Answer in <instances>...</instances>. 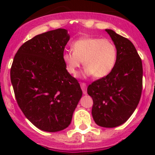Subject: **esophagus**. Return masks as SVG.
I'll return each mask as SVG.
<instances>
[{
    "instance_id": "1",
    "label": "esophagus",
    "mask_w": 155,
    "mask_h": 155,
    "mask_svg": "<svg viewBox=\"0 0 155 155\" xmlns=\"http://www.w3.org/2000/svg\"><path fill=\"white\" fill-rule=\"evenodd\" d=\"M80 86H81V89L83 91L84 94H87V85L84 83H80Z\"/></svg>"
}]
</instances>
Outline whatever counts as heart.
<instances>
[{"label": "heart", "instance_id": "1", "mask_svg": "<svg viewBox=\"0 0 155 155\" xmlns=\"http://www.w3.org/2000/svg\"><path fill=\"white\" fill-rule=\"evenodd\" d=\"M72 51L63 54L66 70L75 76L78 69L84 66V75L96 78L105 77L113 70L117 59V47L112 41L101 38L84 37L71 44Z\"/></svg>", "mask_w": 155, "mask_h": 155}]
</instances>
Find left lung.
<instances>
[{
    "label": "left lung",
    "instance_id": "left-lung-1",
    "mask_svg": "<svg viewBox=\"0 0 155 155\" xmlns=\"http://www.w3.org/2000/svg\"><path fill=\"white\" fill-rule=\"evenodd\" d=\"M117 51L113 70L87 87L93 100L92 114L96 124L113 128L130 117L139 103L142 89V63L130 40L106 29Z\"/></svg>",
    "mask_w": 155,
    "mask_h": 155
}]
</instances>
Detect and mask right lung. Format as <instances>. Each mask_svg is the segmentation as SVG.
Wrapping results in <instances>:
<instances>
[{"label":"right lung","instance_id":"add662e5","mask_svg":"<svg viewBox=\"0 0 155 155\" xmlns=\"http://www.w3.org/2000/svg\"><path fill=\"white\" fill-rule=\"evenodd\" d=\"M70 39L65 29L36 35L18 49L10 70L16 100L39 130L58 132L71 124L82 90L62 59Z\"/></svg>","mask_w":155,"mask_h":155}]
</instances>
